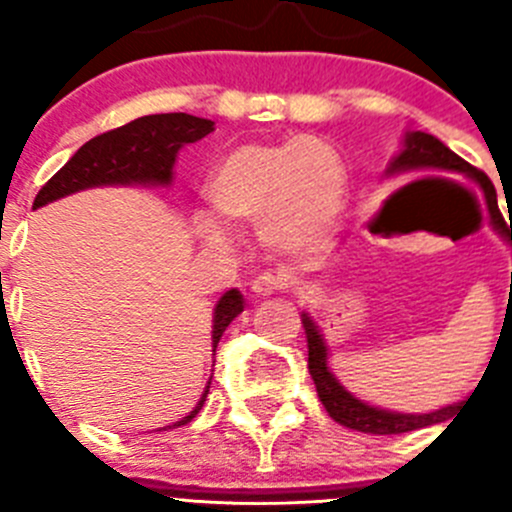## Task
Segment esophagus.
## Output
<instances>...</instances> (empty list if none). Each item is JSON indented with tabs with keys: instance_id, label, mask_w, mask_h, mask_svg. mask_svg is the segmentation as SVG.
Segmentation results:
<instances>
[{
	"instance_id": "34e87169",
	"label": "esophagus",
	"mask_w": 512,
	"mask_h": 512,
	"mask_svg": "<svg viewBox=\"0 0 512 512\" xmlns=\"http://www.w3.org/2000/svg\"><path fill=\"white\" fill-rule=\"evenodd\" d=\"M289 287H292V276H289L287 271H261V274L251 281V292L259 294V297H271V294L287 292Z\"/></svg>"
}]
</instances>
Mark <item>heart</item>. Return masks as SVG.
<instances>
[{
    "instance_id": "obj_1",
    "label": "heart",
    "mask_w": 512,
    "mask_h": 512,
    "mask_svg": "<svg viewBox=\"0 0 512 512\" xmlns=\"http://www.w3.org/2000/svg\"><path fill=\"white\" fill-rule=\"evenodd\" d=\"M205 195L220 223L259 225L266 243L299 248L330 231L345 203V167L325 142L294 137L279 144H241L210 172ZM198 233L220 246L225 233L200 218Z\"/></svg>"
}]
</instances>
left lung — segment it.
Returning a JSON list of instances; mask_svg holds the SVG:
<instances>
[{
	"label": "left lung",
	"mask_w": 512,
	"mask_h": 512,
	"mask_svg": "<svg viewBox=\"0 0 512 512\" xmlns=\"http://www.w3.org/2000/svg\"><path fill=\"white\" fill-rule=\"evenodd\" d=\"M403 170H439V172H454V175H470L475 177L477 185L482 187L487 200V210H490L492 225L503 233L505 238L512 243V223L503 220V213L498 208V195H495V185L490 182V177L482 170L472 167L470 162H464L459 154H454L447 144L439 142L437 137L424 134V131H414L406 137L403 144V152L398 154L391 162L388 172H403ZM512 284V276H510ZM304 332H307V348H309V360L307 368L312 375L314 386H317V396H320L322 406L327 409V414L337 421V424L348 426V429L365 431V434H406V431L424 429V426L439 424V421H447L452 416H457V411L462 409V403L457 406H447V409H439L434 414H391V411L373 409V406H365L358 398L350 396L340 383L332 378L330 368H327V350L325 342H322L320 332L314 330V322L304 314ZM467 403V401H464Z\"/></svg>",
	"instance_id": "8db88e82"
}]
</instances>
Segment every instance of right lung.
Returning a JSON list of instances; mask_svg holds the SVG:
<instances>
[{
	"instance_id": "1",
	"label": "right lung",
	"mask_w": 512,
	"mask_h": 512,
	"mask_svg": "<svg viewBox=\"0 0 512 512\" xmlns=\"http://www.w3.org/2000/svg\"><path fill=\"white\" fill-rule=\"evenodd\" d=\"M213 131V121L198 119L190 114H152L134 119L129 124L98 134L83 144L68 162L50 177L37 192L32 208L86 190L96 185H129V182H167L172 180V164L182 144L198 142ZM243 312V297L231 289L220 297L213 317V353L225 327ZM210 388V386H208ZM198 401L195 411L172 426L190 424L203 409L205 396ZM170 426V429H172Z\"/></svg>"
}]
</instances>
